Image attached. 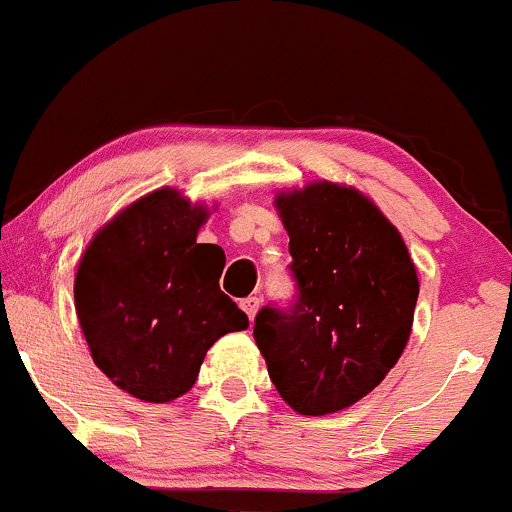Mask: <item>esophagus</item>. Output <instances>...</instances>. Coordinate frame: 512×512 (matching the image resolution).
<instances>
[{"mask_svg": "<svg viewBox=\"0 0 512 512\" xmlns=\"http://www.w3.org/2000/svg\"><path fill=\"white\" fill-rule=\"evenodd\" d=\"M240 306H242V311H245L247 314V319H255V314H257V309H260V299L257 297H247V299H242L240 301Z\"/></svg>", "mask_w": 512, "mask_h": 512, "instance_id": "obj_1", "label": "esophagus"}]
</instances>
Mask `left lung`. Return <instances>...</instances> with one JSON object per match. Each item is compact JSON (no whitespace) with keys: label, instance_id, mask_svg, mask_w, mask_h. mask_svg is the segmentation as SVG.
<instances>
[{"label":"left lung","instance_id":"1","mask_svg":"<svg viewBox=\"0 0 512 512\" xmlns=\"http://www.w3.org/2000/svg\"><path fill=\"white\" fill-rule=\"evenodd\" d=\"M297 294L255 316L274 387L309 417L351 407L375 390L410 341L419 282L395 225L355 188L282 193Z\"/></svg>","mask_w":512,"mask_h":512}]
</instances>
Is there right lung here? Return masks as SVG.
<instances>
[{
	"instance_id": "right-lung-1",
	"label": "right lung",
	"mask_w": 512,
	"mask_h": 512,
	"mask_svg": "<svg viewBox=\"0 0 512 512\" xmlns=\"http://www.w3.org/2000/svg\"><path fill=\"white\" fill-rule=\"evenodd\" d=\"M206 208L159 188L95 235L75 274V311L95 365L144 402L196 383L208 348L247 328L220 292L218 245L196 242Z\"/></svg>"
}]
</instances>
